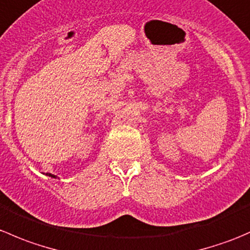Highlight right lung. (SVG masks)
Masks as SVG:
<instances>
[{
	"mask_svg": "<svg viewBox=\"0 0 250 250\" xmlns=\"http://www.w3.org/2000/svg\"><path fill=\"white\" fill-rule=\"evenodd\" d=\"M48 175H49V176H52V178H57V176H55V175H53V174H48Z\"/></svg>",
	"mask_w": 250,
	"mask_h": 250,
	"instance_id": "add662e5",
	"label": "right lung"
}]
</instances>
